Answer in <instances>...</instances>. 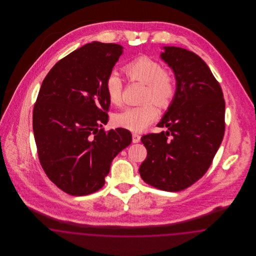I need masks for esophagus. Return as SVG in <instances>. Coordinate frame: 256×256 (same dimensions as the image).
I'll use <instances>...</instances> for the list:
<instances>
[{"label": "esophagus", "instance_id": "obj_1", "mask_svg": "<svg viewBox=\"0 0 256 256\" xmlns=\"http://www.w3.org/2000/svg\"><path fill=\"white\" fill-rule=\"evenodd\" d=\"M140 139H141V136H140L139 134H132V142H134V143H138V142H140Z\"/></svg>", "mask_w": 256, "mask_h": 256}]
</instances>
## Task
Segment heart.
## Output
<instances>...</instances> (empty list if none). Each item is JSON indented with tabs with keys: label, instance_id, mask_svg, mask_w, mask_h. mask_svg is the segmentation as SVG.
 <instances>
[{
	"label": "heart",
	"instance_id": "heart-1",
	"mask_svg": "<svg viewBox=\"0 0 256 256\" xmlns=\"http://www.w3.org/2000/svg\"><path fill=\"white\" fill-rule=\"evenodd\" d=\"M130 82H138L145 84L142 100L144 104L126 108L113 116L115 126L132 132H142L154 122L158 106L165 108L169 106L176 96V78L169 70L164 69L158 61L146 56L134 58L122 67ZM106 92L110 102L114 106H120L122 102V82L115 73H111L106 80Z\"/></svg>",
	"mask_w": 256,
	"mask_h": 256
}]
</instances>
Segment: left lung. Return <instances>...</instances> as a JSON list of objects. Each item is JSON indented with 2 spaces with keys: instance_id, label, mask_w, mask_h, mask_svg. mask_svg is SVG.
Here are the masks:
<instances>
[{
  "instance_id": "obj_1",
  "label": "left lung",
  "mask_w": 256,
  "mask_h": 256,
  "mask_svg": "<svg viewBox=\"0 0 256 256\" xmlns=\"http://www.w3.org/2000/svg\"><path fill=\"white\" fill-rule=\"evenodd\" d=\"M161 60L172 70L176 92L158 124L166 132L142 136L146 158L139 172L160 190L178 192L208 170L224 134L226 104L206 63L188 50L163 47Z\"/></svg>"
}]
</instances>
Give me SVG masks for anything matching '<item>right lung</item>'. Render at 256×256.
<instances>
[{
	"label": "right lung",
	"instance_id": "obj_1",
	"mask_svg": "<svg viewBox=\"0 0 256 256\" xmlns=\"http://www.w3.org/2000/svg\"><path fill=\"white\" fill-rule=\"evenodd\" d=\"M122 54L118 44H86L58 61L39 90L32 114L38 158L69 195L100 190L113 158L132 141L128 130L102 128L110 106L106 80Z\"/></svg>",
	"mask_w": 256,
	"mask_h": 256
}]
</instances>
